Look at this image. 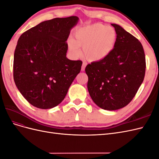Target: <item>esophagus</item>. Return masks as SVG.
<instances>
[{
  "label": "esophagus",
  "mask_w": 159,
  "mask_h": 159,
  "mask_svg": "<svg viewBox=\"0 0 159 159\" xmlns=\"http://www.w3.org/2000/svg\"><path fill=\"white\" fill-rule=\"evenodd\" d=\"M86 65H87V64L85 63V62H84V63L82 64V66H81V71H84L85 70V67H86Z\"/></svg>",
  "instance_id": "1"
}]
</instances>
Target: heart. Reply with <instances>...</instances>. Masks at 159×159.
I'll list each match as a JSON object with an SVG mask.
<instances>
[{
	"label": "heart",
	"mask_w": 159,
	"mask_h": 159,
	"mask_svg": "<svg viewBox=\"0 0 159 159\" xmlns=\"http://www.w3.org/2000/svg\"><path fill=\"white\" fill-rule=\"evenodd\" d=\"M74 39L68 40V48L73 57L84 56L89 61H102L109 56L117 42V32L111 26L95 23L81 27L74 32Z\"/></svg>",
	"instance_id": "heart-1"
}]
</instances>
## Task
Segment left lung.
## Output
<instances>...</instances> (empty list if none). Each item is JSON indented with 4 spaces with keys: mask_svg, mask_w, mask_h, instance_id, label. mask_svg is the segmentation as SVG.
<instances>
[{
    "mask_svg": "<svg viewBox=\"0 0 159 159\" xmlns=\"http://www.w3.org/2000/svg\"><path fill=\"white\" fill-rule=\"evenodd\" d=\"M114 49L106 58L92 62L85 68L88 89L100 108L113 111L125 107L143 83L146 61L141 43L116 24Z\"/></svg>",
    "mask_w": 159,
    "mask_h": 159,
    "instance_id": "left-lung-1",
    "label": "left lung"
}]
</instances>
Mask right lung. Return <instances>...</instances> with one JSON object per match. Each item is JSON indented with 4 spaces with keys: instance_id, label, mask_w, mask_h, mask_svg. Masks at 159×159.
Wrapping results in <instances>:
<instances>
[{
    "instance_id": "right-lung-1",
    "label": "right lung",
    "mask_w": 159,
    "mask_h": 159,
    "mask_svg": "<svg viewBox=\"0 0 159 159\" xmlns=\"http://www.w3.org/2000/svg\"><path fill=\"white\" fill-rule=\"evenodd\" d=\"M78 20L75 16L46 20L19 38L14 54V80L33 106L46 109L59 105L80 72L82 61L66 57V41Z\"/></svg>"
}]
</instances>
